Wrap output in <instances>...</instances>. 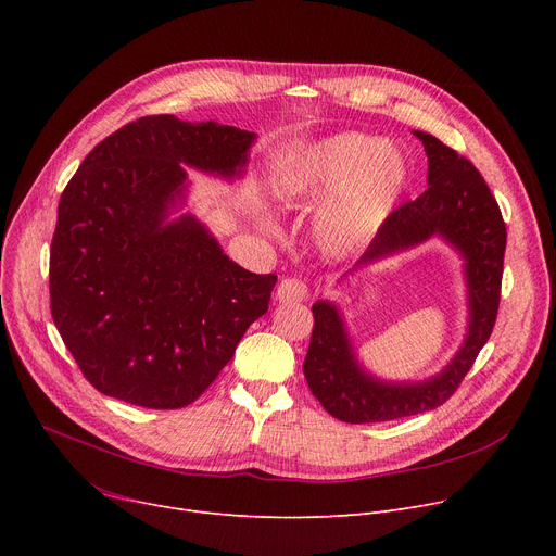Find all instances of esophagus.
Here are the masks:
<instances>
[{
	"instance_id": "34e87169",
	"label": "esophagus",
	"mask_w": 556,
	"mask_h": 556,
	"mask_svg": "<svg viewBox=\"0 0 556 556\" xmlns=\"http://www.w3.org/2000/svg\"><path fill=\"white\" fill-rule=\"evenodd\" d=\"M309 294V288L305 281L301 279H294V277H288V279H281L279 286H277V299L281 303H296V301H305Z\"/></svg>"
}]
</instances>
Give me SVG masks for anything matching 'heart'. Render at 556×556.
Listing matches in <instances>:
<instances>
[{
  "instance_id": "obj_1",
  "label": "heart",
  "mask_w": 556,
  "mask_h": 556,
  "mask_svg": "<svg viewBox=\"0 0 556 556\" xmlns=\"http://www.w3.org/2000/svg\"><path fill=\"white\" fill-rule=\"evenodd\" d=\"M409 180L401 151L382 138L343 131L301 149L277 178V198L288 204L324 202L314 240L328 255L365 247L399 206Z\"/></svg>"
}]
</instances>
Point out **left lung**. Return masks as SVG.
Listing matches in <instances>:
<instances>
[{"label": "left lung", "instance_id": "8db88e82", "mask_svg": "<svg viewBox=\"0 0 556 556\" xmlns=\"http://www.w3.org/2000/svg\"><path fill=\"white\" fill-rule=\"evenodd\" d=\"M414 134L429 157V189L391 213L356 268L440 235L464 260L468 330L440 374L422 382H389L371 376L356 361L339 307L316 301L303 374L324 409L350 425L407 418L444 405L486 345L497 319L506 251V224L497 200L464 155L431 134Z\"/></svg>", "mask_w": 556, "mask_h": 556}]
</instances>
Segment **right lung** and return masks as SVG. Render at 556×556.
<instances>
[{"label":"right lung","instance_id":"right-lung-1","mask_svg":"<svg viewBox=\"0 0 556 556\" xmlns=\"http://www.w3.org/2000/svg\"><path fill=\"white\" fill-rule=\"evenodd\" d=\"M253 131L138 118L101 140L59 200L50 247L54 326L101 393L147 409L198 401L268 312L277 275L228 260L185 204L187 167L242 176Z\"/></svg>","mask_w":556,"mask_h":556}]
</instances>
